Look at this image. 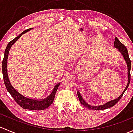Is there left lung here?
Segmentation results:
<instances>
[{"label":"left lung","instance_id":"obj_1","mask_svg":"<svg viewBox=\"0 0 133 133\" xmlns=\"http://www.w3.org/2000/svg\"><path fill=\"white\" fill-rule=\"evenodd\" d=\"M114 46L116 48L118 49V51H120V52L121 53V54L122 55V56L124 57V60H125L126 64H127V75H128V82H127V86L125 88L124 91H123L122 93L120 95V96H119L117 98L113 100H111V101L108 102L106 104H104V105H98V106H92V105H89L88 104L85 100H84V98H82V96L80 95V92L78 91H77V95L78 97L79 100H80V103H81L82 105H84V107H86L87 108L89 109H93V110H103V109H108L109 108H111V107L114 106L119 100L121 99V98L122 97L123 95L126 91V89L128 88L129 85L130 83V80H131V73H130V71H131V60H130L129 57V54L128 51H127V49L126 48V47L125 46L124 44L121 42L117 38V37H115V42H114Z\"/></svg>","mask_w":133,"mask_h":133}]
</instances>
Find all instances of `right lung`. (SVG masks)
<instances>
[{
	"mask_svg": "<svg viewBox=\"0 0 133 133\" xmlns=\"http://www.w3.org/2000/svg\"><path fill=\"white\" fill-rule=\"evenodd\" d=\"M33 28H29V29H26L24 31L22 32L21 34H20L18 37L15 38L14 39L12 40L11 41L9 42L8 44L7 47L6 48V50L4 52V57L3 60H2V74H3V78L4 82V84L6 85V88L7 89L8 91L9 92L12 97L14 98L16 102L21 107H22L23 109H26L29 110H44L45 109L48 108V107L50 106L51 104L53 103V100H54L55 96V93L57 92L58 88L60 85V83H58L57 85L55 86L54 89H53V91L50 94L49 96L44 99H41V100H35V99L29 98L25 96H23L19 93L11 84L10 82H9L8 75V71H7V62H8V54L9 49H10L11 45L15 42L20 37L22 36V35L24 34L26 32L29 31L31 29Z\"/></svg>",
	"mask_w": 133,
	"mask_h": 133,
	"instance_id": "right-lung-1",
	"label": "right lung"
}]
</instances>
